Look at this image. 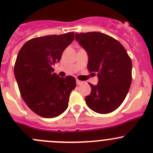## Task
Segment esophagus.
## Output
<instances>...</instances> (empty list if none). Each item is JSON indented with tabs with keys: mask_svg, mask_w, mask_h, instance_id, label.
I'll list each match as a JSON object with an SVG mask.
<instances>
[{
	"mask_svg": "<svg viewBox=\"0 0 153 153\" xmlns=\"http://www.w3.org/2000/svg\"><path fill=\"white\" fill-rule=\"evenodd\" d=\"M76 84H77V85H81V84H83V82L82 81H79V80H76Z\"/></svg>",
	"mask_w": 153,
	"mask_h": 153,
	"instance_id": "esophagus-1",
	"label": "esophagus"
}]
</instances>
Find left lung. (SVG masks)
<instances>
[{"instance_id": "obj_1", "label": "left lung", "mask_w": 153, "mask_h": 153, "mask_svg": "<svg viewBox=\"0 0 153 153\" xmlns=\"http://www.w3.org/2000/svg\"><path fill=\"white\" fill-rule=\"evenodd\" d=\"M75 40L87 52L88 70L97 72L98 78L97 85L89 84L86 105L97 113L113 112L124 101L132 83L131 58L119 41L106 34L76 33Z\"/></svg>"}]
</instances>
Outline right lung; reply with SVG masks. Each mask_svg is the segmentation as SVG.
Masks as SVG:
<instances>
[{"label": "right lung", "instance_id": "obj_1", "mask_svg": "<svg viewBox=\"0 0 153 153\" xmlns=\"http://www.w3.org/2000/svg\"><path fill=\"white\" fill-rule=\"evenodd\" d=\"M74 38L73 32H68L32 38L18 54L14 73L21 97L31 110L43 118L62 114L76 86L74 77L61 78L52 68Z\"/></svg>", "mask_w": 153, "mask_h": 153}]
</instances>
